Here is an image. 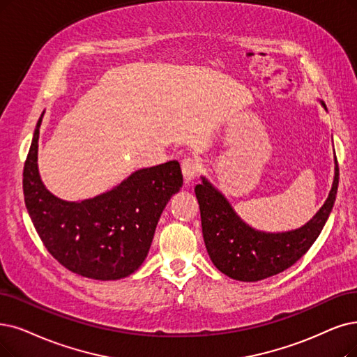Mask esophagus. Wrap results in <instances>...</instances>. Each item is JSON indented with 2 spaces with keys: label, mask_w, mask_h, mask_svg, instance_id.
<instances>
[{
  "label": "esophagus",
  "mask_w": 357,
  "mask_h": 357,
  "mask_svg": "<svg viewBox=\"0 0 357 357\" xmlns=\"http://www.w3.org/2000/svg\"><path fill=\"white\" fill-rule=\"evenodd\" d=\"M199 169H201V164H199V161L196 158H190V156H188V158H184L181 161L183 177L186 183H190L192 180H195V177L199 173Z\"/></svg>",
  "instance_id": "obj_1"
}]
</instances>
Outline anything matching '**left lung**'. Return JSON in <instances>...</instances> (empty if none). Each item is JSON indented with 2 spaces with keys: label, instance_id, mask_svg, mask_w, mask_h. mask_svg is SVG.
<instances>
[{
  "label": "left lung",
  "instance_id": "obj_1",
  "mask_svg": "<svg viewBox=\"0 0 357 357\" xmlns=\"http://www.w3.org/2000/svg\"><path fill=\"white\" fill-rule=\"evenodd\" d=\"M325 108V104L321 101ZM334 181L321 209L296 230L268 233L256 230L236 212L230 201L206 178L196 184L204 241L212 264L237 281L253 282L277 275L309 250L333 211L338 189V162L334 156Z\"/></svg>",
  "mask_w": 357,
  "mask_h": 357
}]
</instances>
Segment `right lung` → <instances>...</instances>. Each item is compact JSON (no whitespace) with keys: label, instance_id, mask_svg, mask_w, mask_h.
<instances>
[{"label":"right lung","instance_id":"obj_1","mask_svg":"<svg viewBox=\"0 0 357 357\" xmlns=\"http://www.w3.org/2000/svg\"><path fill=\"white\" fill-rule=\"evenodd\" d=\"M44 112L23 169L24 204L35 230L47 250L71 273L102 281L129 277L144 264L164 208L183 186L180 164L142 168L105 193L64 201L45 188L38 169Z\"/></svg>","mask_w":357,"mask_h":357}]
</instances>
